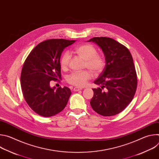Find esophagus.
I'll return each mask as SVG.
<instances>
[{"label": "esophagus", "mask_w": 159, "mask_h": 159, "mask_svg": "<svg viewBox=\"0 0 159 159\" xmlns=\"http://www.w3.org/2000/svg\"><path fill=\"white\" fill-rule=\"evenodd\" d=\"M82 88H80V87H74V91H79V90H82Z\"/></svg>", "instance_id": "esophagus-1"}]
</instances>
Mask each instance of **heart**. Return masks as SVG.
<instances>
[{
  "mask_svg": "<svg viewBox=\"0 0 159 159\" xmlns=\"http://www.w3.org/2000/svg\"><path fill=\"white\" fill-rule=\"evenodd\" d=\"M74 52L84 60V66L88 68L95 74H99L104 70L106 65L105 59L101 55L97 53V50L93 44L84 43L78 45L74 48ZM70 60V55L69 52H64L60 60L62 70L67 69ZM91 77L92 73L89 70L74 72L67 77L66 81L74 86L82 87Z\"/></svg>",
  "mask_w": 159,
  "mask_h": 159,
  "instance_id": "b5f03b06",
  "label": "heart"
}]
</instances>
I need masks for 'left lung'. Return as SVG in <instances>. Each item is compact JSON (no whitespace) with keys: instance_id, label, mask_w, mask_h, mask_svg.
Here are the masks:
<instances>
[{"instance_id":"left-lung-1","label":"left lung","mask_w":159,"mask_h":159,"mask_svg":"<svg viewBox=\"0 0 159 159\" xmlns=\"http://www.w3.org/2000/svg\"><path fill=\"white\" fill-rule=\"evenodd\" d=\"M102 49L106 66L94 84L101 87L93 89L90 104L93 110L104 116L119 114L131 102L137 87V75L132 56L122 44L111 38L94 37Z\"/></svg>"}]
</instances>
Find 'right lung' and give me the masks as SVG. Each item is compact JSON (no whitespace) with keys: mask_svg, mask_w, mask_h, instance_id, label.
<instances>
[{"mask_svg":"<svg viewBox=\"0 0 159 159\" xmlns=\"http://www.w3.org/2000/svg\"><path fill=\"white\" fill-rule=\"evenodd\" d=\"M75 40L50 39L41 42L26 58L20 75L22 94L36 114L50 117L61 112L72 94L64 87L52 88L50 82L61 78L60 59L65 48Z\"/></svg>","mask_w":159,"mask_h":159,"instance_id":"add662e5","label":"right lung"}]
</instances>
